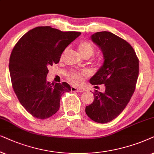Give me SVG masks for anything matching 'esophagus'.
<instances>
[{"label": "esophagus", "instance_id": "34e87169", "mask_svg": "<svg viewBox=\"0 0 154 154\" xmlns=\"http://www.w3.org/2000/svg\"><path fill=\"white\" fill-rule=\"evenodd\" d=\"M71 91L73 92H83L84 90L78 89V88H76L75 87H71Z\"/></svg>", "mask_w": 154, "mask_h": 154}]
</instances>
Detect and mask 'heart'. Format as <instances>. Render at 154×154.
<instances>
[{"label":"heart","mask_w":154,"mask_h":154,"mask_svg":"<svg viewBox=\"0 0 154 154\" xmlns=\"http://www.w3.org/2000/svg\"><path fill=\"white\" fill-rule=\"evenodd\" d=\"M78 51L81 56L84 58H91L94 54V48L89 42L83 41L80 42L78 45ZM87 76V74L82 72H78L72 71L69 72L67 75V79L72 85L76 87H80L83 85L84 80L85 77Z\"/></svg>","instance_id":"obj_1"}]
</instances>
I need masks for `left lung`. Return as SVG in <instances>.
Instances as JSON below:
<instances>
[{"label": "left lung", "instance_id": "1", "mask_svg": "<svg viewBox=\"0 0 154 154\" xmlns=\"http://www.w3.org/2000/svg\"><path fill=\"white\" fill-rule=\"evenodd\" d=\"M91 38L101 50L104 61L89 82L92 85H104L106 89L103 93L96 90L93 103L85 111L94 121L106 123L123 111L134 94L139 60L131 45L111 32L94 33Z\"/></svg>", "mask_w": 154, "mask_h": 154}]
</instances>
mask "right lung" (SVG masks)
<instances>
[{
    "label": "right lung",
    "instance_id": "obj_1",
    "mask_svg": "<svg viewBox=\"0 0 154 154\" xmlns=\"http://www.w3.org/2000/svg\"><path fill=\"white\" fill-rule=\"evenodd\" d=\"M80 34L37 26L22 36L13 48L9 62L12 85L20 103L32 116L50 118L59 110L63 94L71 91L67 83H51L46 76L48 67L59 63L66 47Z\"/></svg>",
    "mask_w": 154,
    "mask_h": 154
}]
</instances>
